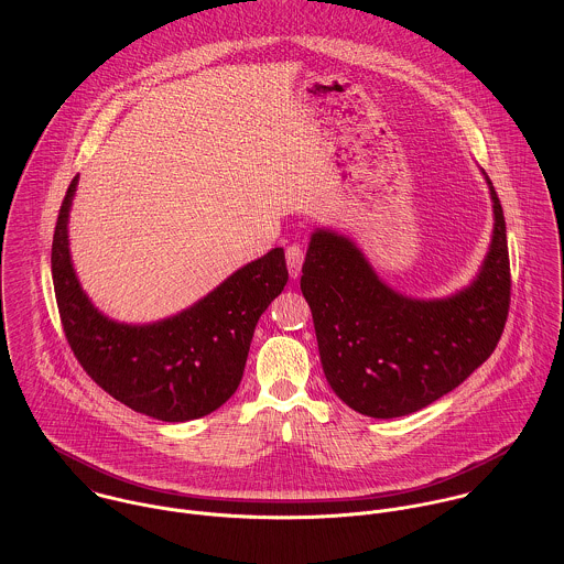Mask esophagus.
I'll return each mask as SVG.
<instances>
[{
	"label": "esophagus",
	"mask_w": 564,
	"mask_h": 564,
	"mask_svg": "<svg viewBox=\"0 0 564 564\" xmlns=\"http://www.w3.org/2000/svg\"><path fill=\"white\" fill-rule=\"evenodd\" d=\"M286 264H289L291 278L297 280L300 273H302V264H304V249L300 245L286 247Z\"/></svg>",
	"instance_id": "1"
}]
</instances>
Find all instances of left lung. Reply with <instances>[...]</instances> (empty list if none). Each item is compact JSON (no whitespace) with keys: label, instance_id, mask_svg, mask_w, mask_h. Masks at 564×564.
I'll use <instances>...</instances> for the list:
<instances>
[{"label":"left lung","instance_id":"1","mask_svg":"<svg viewBox=\"0 0 564 564\" xmlns=\"http://www.w3.org/2000/svg\"><path fill=\"white\" fill-rule=\"evenodd\" d=\"M484 173V171H482ZM492 237L476 278L447 297L391 289L351 239L317 228L302 267L323 373L360 414L416 412L463 384L497 347L510 306L506 221L492 182Z\"/></svg>","mask_w":564,"mask_h":564}]
</instances>
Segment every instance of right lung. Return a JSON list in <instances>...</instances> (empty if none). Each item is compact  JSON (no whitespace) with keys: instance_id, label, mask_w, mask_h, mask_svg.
Wrapping results in <instances>:
<instances>
[{"instance_id":"right-lung-1","label":"right lung","mask_w":564,"mask_h":564,"mask_svg":"<svg viewBox=\"0 0 564 564\" xmlns=\"http://www.w3.org/2000/svg\"><path fill=\"white\" fill-rule=\"evenodd\" d=\"M78 175L63 199L52 278L65 336L84 371L117 402L159 421H191L228 402L241 384L260 315L289 280L284 249L247 262L186 311L154 323L106 317L82 289L69 251Z\"/></svg>"}]
</instances>
